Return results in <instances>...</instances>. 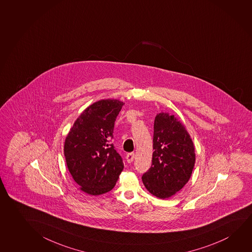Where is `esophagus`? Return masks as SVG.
Returning a JSON list of instances; mask_svg holds the SVG:
<instances>
[{
	"label": "esophagus",
	"instance_id": "esophagus-1",
	"mask_svg": "<svg viewBox=\"0 0 252 252\" xmlns=\"http://www.w3.org/2000/svg\"><path fill=\"white\" fill-rule=\"evenodd\" d=\"M126 161L128 163H132L133 161V159H134V153H129L126 155Z\"/></svg>",
	"mask_w": 252,
	"mask_h": 252
}]
</instances>
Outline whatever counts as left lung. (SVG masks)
<instances>
[{
	"label": "left lung",
	"mask_w": 252,
	"mask_h": 252,
	"mask_svg": "<svg viewBox=\"0 0 252 252\" xmlns=\"http://www.w3.org/2000/svg\"><path fill=\"white\" fill-rule=\"evenodd\" d=\"M153 148L151 167L142 182L152 194L166 199L189 182L195 161L194 144L174 115L161 112L155 117Z\"/></svg>",
	"instance_id": "obj_1"
}]
</instances>
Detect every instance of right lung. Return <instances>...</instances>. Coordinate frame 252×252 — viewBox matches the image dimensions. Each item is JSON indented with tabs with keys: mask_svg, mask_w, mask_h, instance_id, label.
<instances>
[{
	"mask_svg": "<svg viewBox=\"0 0 252 252\" xmlns=\"http://www.w3.org/2000/svg\"><path fill=\"white\" fill-rule=\"evenodd\" d=\"M124 103L103 99L85 109L66 137L64 157L74 181L92 195L112 190L124 168L113 144V129Z\"/></svg>",
	"mask_w": 252,
	"mask_h": 252,
	"instance_id": "obj_1",
	"label": "right lung"
}]
</instances>
